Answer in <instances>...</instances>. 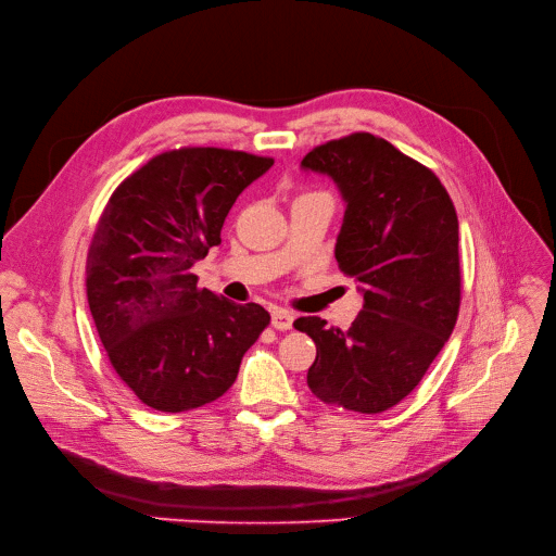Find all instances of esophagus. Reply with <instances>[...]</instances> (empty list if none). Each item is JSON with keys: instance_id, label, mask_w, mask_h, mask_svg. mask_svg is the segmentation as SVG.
<instances>
[{"instance_id": "obj_1", "label": "esophagus", "mask_w": 556, "mask_h": 556, "mask_svg": "<svg viewBox=\"0 0 556 556\" xmlns=\"http://www.w3.org/2000/svg\"><path fill=\"white\" fill-rule=\"evenodd\" d=\"M271 326L276 328V330H292V326H294V316L289 314L287 309H280V307H276L274 312H271Z\"/></svg>"}]
</instances>
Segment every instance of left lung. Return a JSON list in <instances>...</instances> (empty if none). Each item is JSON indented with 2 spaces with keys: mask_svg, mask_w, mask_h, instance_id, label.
<instances>
[{
  "mask_svg": "<svg viewBox=\"0 0 556 556\" xmlns=\"http://www.w3.org/2000/svg\"><path fill=\"white\" fill-rule=\"evenodd\" d=\"M301 167L337 182L346 213L334 257L364 294L349 330L294 321L316 343L307 387L326 405L380 414L414 391L457 324L455 205L432 169L371 134L316 147Z\"/></svg>",
  "mask_w": 556,
  "mask_h": 556,
  "instance_id": "8db88e82",
  "label": "left lung"
}]
</instances>
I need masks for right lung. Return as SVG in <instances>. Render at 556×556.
<instances>
[{"instance_id":"right-lung-1","label":"right lung","mask_w":556,"mask_h":556,"mask_svg":"<svg viewBox=\"0 0 556 556\" xmlns=\"http://www.w3.org/2000/svg\"><path fill=\"white\" fill-rule=\"evenodd\" d=\"M271 165L182 147L151 157L105 203L86 262L88 305L117 376L147 407L178 414L217 401L269 326L262 305L199 289L192 267L222 244L235 199Z\"/></svg>"}]
</instances>
